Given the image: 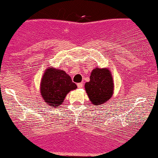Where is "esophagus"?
I'll use <instances>...</instances> for the list:
<instances>
[{"mask_svg":"<svg viewBox=\"0 0 158 158\" xmlns=\"http://www.w3.org/2000/svg\"><path fill=\"white\" fill-rule=\"evenodd\" d=\"M77 88H83V84L82 83H77Z\"/></svg>","mask_w":158,"mask_h":158,"instance_id":"esophagus-1","label":"esophagus"}]
</instances>
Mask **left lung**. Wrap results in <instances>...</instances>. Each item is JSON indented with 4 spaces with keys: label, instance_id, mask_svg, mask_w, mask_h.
Returning a JSON list of instances; mask_svg holds the SVG:
<instances>
[{
    "label": "left lung",
    "instance_id": "1",
    "mask_svg": "<svg viewBox=\"0 0 158 158\" xmlns=\"http://www.w3.org/2000/svg\"><path fill=\"white\" fill-rule=\"evenodd\" d=\"M114 79L109 69L96 68L92 70L90 81L85 84V89L91 103L102 106L114 94Z\"/></svg>",
    "mask_w": 158,
    "mask_h": 158
}]
</instances>
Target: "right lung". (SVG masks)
I'll list each match as a JSON object with an SVG mask.
<instances>
[{
	"label": "right lung",
	"mask_w": 158,
	"mask_h": 158,
	"mask_svg": "<svg viewBox=\"0 0 158 158\" xmlns=\"http://www.w3.org/2000/svg\"><path fill=\"white\" fill-rule=\"evenodd\" d=\"M76 88L70 75L52 67L46 69L40 83L41 96L47 106L53 109L59 107L68 93Z\"/></svg>",
	"instance_id": "add662e5"
}]
</instances>
